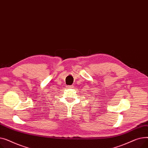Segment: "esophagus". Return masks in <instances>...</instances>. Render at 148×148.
I'll list each match as a JSON object with an SVG mask.
<instances>
[{
	"instance_id": "obj_1",
	"label": "esophagus",
	"mask_w": 148,
	"mask_h": 148,
	"mask_svg": "<svg viewBox=\"0 0 148 148\" xmlns=\"http://www.w3.org/2000/svg\"><path fill=\"white\" fill-rule=\"evenodd\" d=\"M66 88H73L74 86H73V85H69V86H66Z\"/></svg>"
}]
</instances>
